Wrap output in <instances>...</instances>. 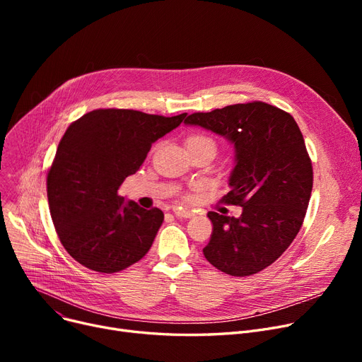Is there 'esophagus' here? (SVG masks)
Returning <instances> with one entry per match:
<instances>
[{
    "label": "esophagus",
    "mask_w": 362,
    "mask_h": 362,
    "mask_svg": "<svg viewBox=\"0 0 362 362\" xmlns=\"http://www.w3.org/2000/svg\"><path fill=\"white\" fill-rule=\"evenodd\" d=\"M173 213L176 217H180V218H191L194 216V211L182 210V208H173Z\"/></svg>",
    "instance_id": "34e87169"
}]
</instances>
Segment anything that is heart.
Listing matches in <instances>:
<instances>
[{"label": "heart", "instance_id": "obj_1", "mask_svg": "<svg viewBox=\"0 0 362 362\" xmlns=\"http://www.w3.org/2000/svg\"><path fill=\"white\" fill-rule=\"evenodd\" d=\"M199 142H211V144H214L210 138L208 136H205V135H199V133H195V135H192V136H189L187 138V146L189 145H194V144H199ZM187 197H192V194H189Z\"/></svg>", "mask_w": 362, "mask_h": 362}]
</instances>
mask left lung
I'll use <instances>...</instances> for the list:
<instances>
[{"instance_id": "obj_1", "label": "left lung", "mask_w": 362, "mask_h": 362, "mask_svg": "<svg viewBox=\"0 0 362 362\" xmlns=\"http://www.w3.org/2000/svg\"><path fill=\"white\" fill-rule=\"evenodd\" d=\"M186 124L210 129L235 144L230 191L239 218L208 213L213 223L206 261L226 274L252 276L272 265L296 238L313 191V163L289 112L262 101L194 112Z\"/></svg>"}]
</instances>
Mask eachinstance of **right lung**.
I'll use <instances>...</instances> for the list:
<instances>
[{
  "instance_id": "right-lung-1",
  "label": "right lung",
  "mask_w": 362,
  "mask_h": 362,
  "mask_svg": "<svg viewBox=\"0 0 362 362\" xmlns=\"http://www.w3.org/2000/svg\"><path fill=\"white\" fill-rule=\"evenodd\" d=\"M185 119L186 112L164 117L98 108L67 127L48 168L47 197L62 245L83 267L119 273L149 251L164 213L123 204L119 187L139 170L151 145Z\"/></svg>"
}]
</instances>
